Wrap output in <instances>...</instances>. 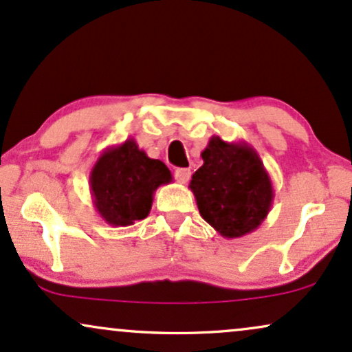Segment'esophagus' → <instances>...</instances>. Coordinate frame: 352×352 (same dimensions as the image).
<instances>
[{
  "mask_svg": "<svg viewBox=\"0 0 352 352\" xmlns=\"http://www.w3.org/2000/svg\"><path fill=\"white\" fill-rule=\"evenodd\" d=\"M175 177L177 181H179V183H183V184H186L189 181V177H191V169H188V168H177L176 171H175Z\"/></svg>",
  "mask_w": 352,
  "mask_h": 352,
  "instance_id": "1",
  "label": "esophagus"
}]
</instances>
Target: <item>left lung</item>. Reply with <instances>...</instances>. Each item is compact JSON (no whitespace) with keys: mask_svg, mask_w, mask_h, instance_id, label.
<instances>
[{"mask_svg":"<svg viewBox=\"0 0 352 352\" xmlns=\"http://www.w3.org/2000/svg\"><path fill=\"white\" fill-rule=\"evenodd\" d=\"M201 156L204 164L192 175L189 189L202 219L226 239L258 229L275 196L258 153L245 142L212 136Z\"/></svg>","mask_w":352,"mask_h":352,"instance_id":"left-lung-1","label":"left lung"}]
</instances>
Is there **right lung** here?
<instances>
[{
	"label": "right lung",
	"mask_w": 352,
	"mask_h": 352,
	"mask_svg": "<svg viewBox=\"0 0 352 352\" xmlns=\"http://www.w3.org/2000/svg\"><path fill=\"white\" fill-rule=\"evenodd\" d=\"M94 206L107 224L126 227L150 214L155 191L173 181L160 160H151L133 138L102 151L90 171Z\"/></svg>",
	"instance_id": "add662e5"
}]
</instances>
